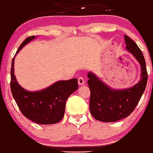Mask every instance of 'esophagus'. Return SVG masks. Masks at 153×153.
I'll list each match as a JSON object with an SVG mask.
<instances>
[{
  "label": "esophagus",
  "instance_id": "obj_1",
  "mask_svg": "<svg viewBox=\"0 0 153 153\" xmlns=\"http://www.w3.org/2000/svg\"><path fill=\"white\" fill-rule=\"evenodd\" d=\"M78 83H79V84L80 86H82V85H84V83H85V81H84V79L83 78V77H79V79H78Z\"/></svg>",
  "mask_w": 153,
  "mask_h": 153
}]
</instances>
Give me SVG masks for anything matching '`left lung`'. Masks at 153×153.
Here are the masks:
<instances>
[{
	"instance_id": "1",
	"label": "left lung",
	"mask_w": 153,
	"mask_h": 153,
	"mask_svg": "<svg viewBox=\"0 0 153 153\" xmlns=\"http://www.w3.org/2000/svg\"><path fill=\"white\" fill-rule=\"evenodd\" d=\"M126 50L133 54L140 65V80L131 88L114 89L89 71L87 84L91 91L89 108L95 119L105 123L116 122L133 112L146 89L148 82L146 60L133 39L124 35Z\"/></svg>"
}]
</instances>
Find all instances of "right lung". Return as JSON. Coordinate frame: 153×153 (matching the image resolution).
Segmentation results:
<instances>
[{
  "instance_id": "obj_1",
  "label": "right lung",
  "mask_w": 153,
  "mask_h": 153,
  "mask_svg": "<svg viewBox=\"0 0 153 153\" xmlns=\"http://www.w3.org/2000/svg\"><path fill=\"white\" fill-rule=\"evenodd\" d=\"M35 36L27 37L17 50L16 54ZM10 70V88L13 97L22 114L32 121L42 125L54 124L59 122L65 115L66 101L69 96L78 88L76 78L58 81L44 89L29 91L17 82L14 74V60Z\"/></svg>"
}]
</instances>
